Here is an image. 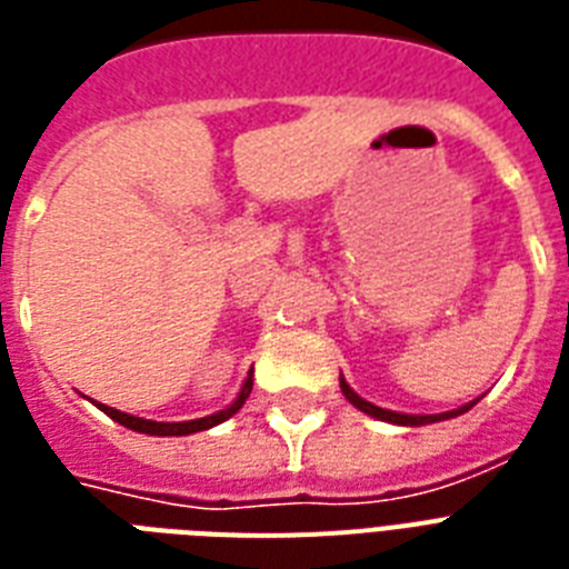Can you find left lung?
Returning <instances> with one entry per match:
<instances>
[{"label": "left lung", "instance_id": "8db88e82", "mask_svg": "<svg viewBox=\"0 0 569 569\" xmlns=\"http://www.w3.org/2000/svg\"><path fill=\"white\" fill-rule=\"evenodd\" d=\"M341 391H345V398L353 403L356 409H362L365 416L377 418V421H389V425H400V427H421V425H436V421H448V418H457L463 416V412H469V409L475 407L472 403H463V407L451 409V412H436V416H407V412H395V409H382L377 407V403H371V400L359 398L350 386H347V380L341 377Z\"/></svg>", "mask_w": 569, "mask_h": 569}]
</instances>
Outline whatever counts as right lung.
Returning <instances> with one entry per match:
<instances>
[{"label": "right lung", "instance_id": "1", "mask_svg": "<svg viewBox=\"0 0 569 569\" xmlns=\"http://www.w3.org/2000/svg\"><path fill=\"white\" fill-rule=\"evenodd\" d=\"M252 395V373L246 377L240 391H237V398L228 403L224 409L213 412V416H204V418H196V421H151V418H139V416H130V412H121L116 407H106V403H97V407L103 409L106 416L118 421V425H124L127 430H136V433H148V436H189V433H198V430H210V427L222 425L228 418L234 416L237 409L243 407L246 398Z\"/></svg>", "mask_w": 569, "mask_h": 569}]
</instances>
